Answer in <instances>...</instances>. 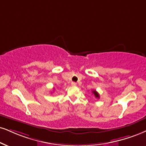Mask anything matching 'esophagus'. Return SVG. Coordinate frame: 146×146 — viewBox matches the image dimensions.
<instances>
[{"label":"esophagus","mask_w":146,"mask_h":146,"mask_svg":"<svg viewBox=\"0 0 146 146\" xmlns=\"http://www.w3.org/2000/svg\"><path fill=\"white\" fill-rule=\"evenodd\" d=\"M71 84H72V86H76V82H72V83H71Z\"/></svg>","instance_id":"esophagus-1"}]
</instances>
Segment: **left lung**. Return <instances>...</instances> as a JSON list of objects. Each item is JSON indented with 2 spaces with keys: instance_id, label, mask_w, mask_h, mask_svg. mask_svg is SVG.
<instances>
[{
  "instance_id": "left-lung-1",
  "label": "left lung",
  "mask_w": 146,
  "mask_h": 146,
  "mask_svg": "<svg viewBox=\"0 0 146 146\" xmlns=\"http://www.w3.org/2000/svg\"><path fill=\"white\" fill-rule=\"evenodd\" d=\"M93 92V95H95V98H100V95H99V93L97 92L96 91H95V90H94V91H92Z\"/></svg>"
}]
</instances>
